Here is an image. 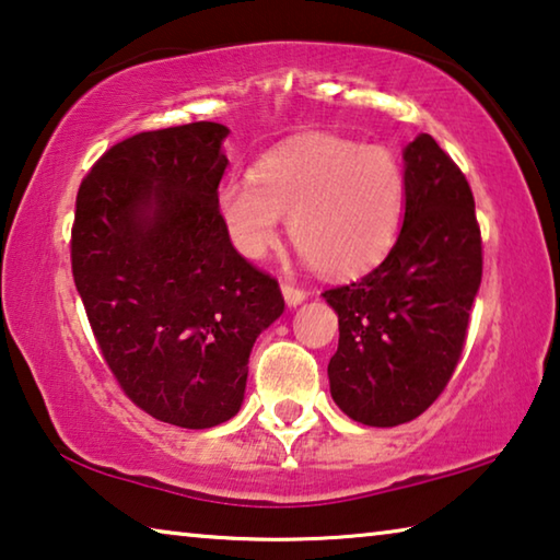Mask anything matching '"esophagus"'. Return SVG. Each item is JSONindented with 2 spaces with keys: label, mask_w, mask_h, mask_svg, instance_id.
Segmentation results:
<instances>
[{
  "label": "esophagus",
  "mask_w": 560,
  "mask_h": 560,
  "mask_svg": "<svg viewBox=\"0 0 560 560\" xmlns=\"http://www.w3.org/2000/svg\"><path fill=\"white\" fill-rule=\"evenodd\" d=\"M281 293H283V301H287L289 306H299V303L308 299V293L299 287H293V283H281Z\"/></svg>",
  "instance_id": "1"
}]
</instances>
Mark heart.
Segmentation results:
<instances>
[{"label": "heart", "mask_w": 560, "mask_h": 560, "mask_svg": "<svg viewBox=\"0 0 560 560\" xmlns=\"http://www.w3.org/2000/svg\"><path fill=\"white\" fill-rule=\"evenodd\" d=\"M405 170L390 150L338 136H306L264 155L254 175L224 177L214 195L226 240L267 259L289 232L301 257L334 279L377 267L405 220Z\"/></svg>", "instance_id": "1"}]
</instances>
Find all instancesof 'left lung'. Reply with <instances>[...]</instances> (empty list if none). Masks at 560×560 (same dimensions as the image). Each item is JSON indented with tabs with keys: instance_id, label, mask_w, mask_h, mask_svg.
<instances>
[{
	"instance_id": "left-lung-1",
	"label": "left lung",
	"mask_w": 560,
	"mask_h": 560,
	"mask_svg": "<svg viewBox=\"0 0 560 560\" xmlns=\"http://www.w3.org/2000/svg\"><path fill=\"white\" fill-rule=\"evenodd\" d=\"M407 202L390 254L324 293L338 314L330 397L350 420L395 428L450 383L481 283V234L467 177L420 132L402 150Z\"/></svg>"
}]
</instances>
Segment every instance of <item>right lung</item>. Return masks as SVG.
<instances>
[{
	"mask_svg": "<svg viewBox=\"0 0 560 560\" xmlns=\"http://www.w3.org/2000/svg\"><path fill=\"white\" fill-rule=\"evenodd\" d=\"M226 136L210 120L138 132L75 197L73 281L101 353L140 410L185 430L240 412L254 340L283 314L217 217Z\"/></svg>",
	"mask_w": 560,
	"mask_h": 560,
	"instance_id": "obj_1",
	"label": "right lung"
}]
</instances>
